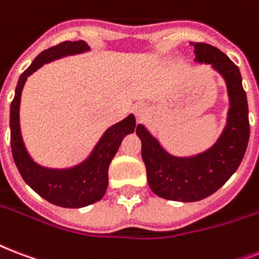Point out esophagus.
<instances>
[{"label":"esophagus","mask_w":259,"mask_h":259,"mask_svg":"<svg viewBox=\"0 0 259 259\" xmlns=\"http://www.w3.org/2000/svg\"><path fill=\"white\" fill-rule=\"evenodd\" d=\"M133 111H134V114H136V116H137L138 119H141V118H144V116L147 115V111H148L147 104L136 103L133 106Z\"/></svg>","instance_id":"esophagus-1"}]
</instances>
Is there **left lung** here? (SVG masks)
Instances as JSON below:
<instances>
[{"instance_id": "left-lung-1", "label": "left lung", "mask_w": 259, "mask_h": 259, "mask_svg": "<svg viewBox=\"0 0 259 259\" xmlns=\"http://www.w3.org/2000/svg\"><path fill=\"white\" fill-rule=\"evenodd\" d=\"M191 45L195 62L210 65L226 81L230 108L220 137L205 152L178 157L165 151L145 126L140 123L136 129L151 190L161 198L179 202L204 200L219 190L242 163L250 137L247 96L239 68L216 47L206 43Z\"/></svg>"}]
</instances>
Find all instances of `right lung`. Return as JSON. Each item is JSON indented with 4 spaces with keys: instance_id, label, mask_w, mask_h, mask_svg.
I'll return each instance as SVG.
<instances>
[{
    "instance_id": "1",
    "label": "right lung",
    "mask_w": 259,
    "mask_h": 259,
    "mask_svg": "<svg viewBox=\"0 0 259 259\" xmlns=\"http://www.w3.org/2000/svg\"><path fill=\"white\" fill-rule=\"evenodd\" d=\"M88 50L90 46L84 40H68L42 51L33 59L29 68L21 73L11 104V147L16 167L24 182L33 191L51 204L62 208H84L103 198L108 186L110 163L119 149L123 137L133 133L136 129V118L130 114L121 122L110 126L85 160L70 168H47L39 165L27 152L20 130L19 114L21 92L27 77L54 59Z\"/></svg>"
}]
</instances>
